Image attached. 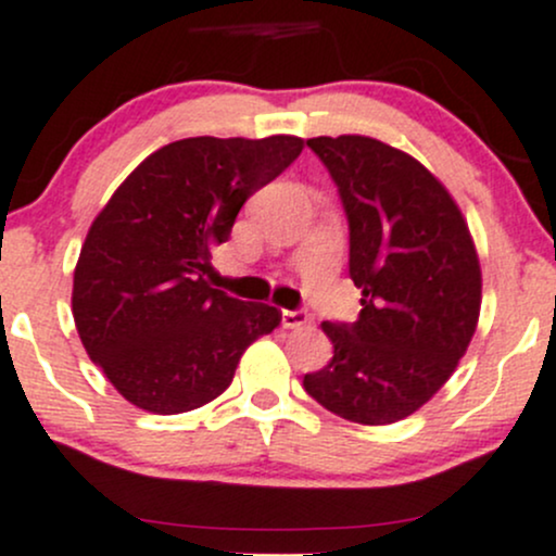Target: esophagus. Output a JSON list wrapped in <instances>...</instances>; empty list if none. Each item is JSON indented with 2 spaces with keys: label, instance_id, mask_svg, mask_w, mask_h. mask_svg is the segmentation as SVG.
<instances>
[{
  "label": "esophagus",
  "instance_id": "1",
  "mask_svg": "<svg viewBox=\"0 0 556 556\" xmlns=\"http://www.w3.org/2000/svg\"><path fill=\"white\" fill-rule=\"evenodd\" d=\"M308 325V314L303 312V308H295V312H288L285 308L282 312V327H288V330H298V327H306Z\"/></svg>",
  "mask_w": 556,
  "mask_h": 556
}]
</instances>
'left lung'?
I'll return each instance as SVG.
<instances>
[{"mask_svg":"<svg viewBox=\"0 0 556 556\" xmlns=\"http://www.w3.org/2000/svg\"><path fill=\"white\" fill-rule=\"evenodd\" d=\"M349 218L354 325L323 323L332 359L303 389L336 416L386 426L424 407L469 349L482 271L469 224L416 156L367 136L308 138Z\"/></svg>","mask_w":556,"mask_h":556,"instance_id":"obj_1","label":"left lung"}]
</instances>
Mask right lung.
<instances>
[{"label":"right lung","instance_id":"1","mask_svg":"<svg viewBox=\"0 0 556 556\" xmlns=\"http://www.w3.org/2000/svg\"><path fill=\"white\" fill-rule=\"evenodd\" d=\"M303 151V138H184L122 180L74 268L81 346L140 410L175 416L229 389L239 356L282 312L210 288V258L239 207Z\"/></svg>","mask_w":556,"mask_h":556}]
</instances>
